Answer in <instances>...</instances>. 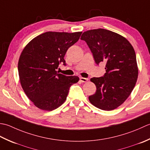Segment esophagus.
I'll return each instance as SVG.
<instances>
[{
    "label": "esophagus",
    "mask_w": 150,
    "mask_h": 150,
    "mask_svg": "<svg viewBox=\"0 0 150 150\" xmlns=\"http://www.w3.org/2000/svg\"><path fill=\"white\" fill-rule=\"evenodd\" d=\"M79 79H80V81L81 82H83V83H85V82H87L88 80V78H83V77H81L80 78H79Z\"/></svg>",
    "instance_id": "obj_1"
}]
</instances>
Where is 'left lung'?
<instances>
[{"instance_id":"obj_1","label":"left lung","mask_w":150,"mask_h":150,"mask_svg":"<svg viewBox=\"0 0 150 150\" xmlns=\"http://www.w3.org/2000/svg\"><path fill=\"white\" fill-rule=\"evenodd\" d=\"M80 39L87 42L97 65L105 63L103 76L91 79L96 91L88 100L102 110L117 108L129 97L138 78L133 47L123 36L102 28L85 32Z\"/></svg>"}]
</instances>
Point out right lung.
<instances>
[{
	"mask_svg": "<svg viewBox=\"0 0 150 150\" xmlns=\"http://www.w3.org/2000/svg\"><path fill=\"white\" fill-rule=\"evenodd\" d=\"M81 32H47L33 39L24 48L18 62L21 86L37 108L52 111L65 102L70 87L79 78L56 71L69 47L77 42Z\"/></svg>",
	"mask_w": 150,
	"mask_h": 150,
	"instance_id": "right-lung-1",
	"label": "right lung"
}]
</instances>
